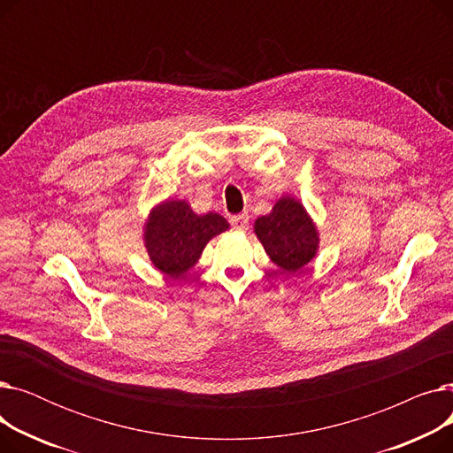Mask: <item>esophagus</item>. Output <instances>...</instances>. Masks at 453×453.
Here are the masks:
<instances>
[{"instance_id": "obj_1", "label": "esophagus", "mask_w": 453, "mask_h": 453, "mask_svg": "<svg viewBox=\"0 0 453 453\" xmlns=\"http://www.w3.org/2000/svg\"><path fill=\"white\" fill-rule=\"evenodd\" d=\"M229 224H231V227L233 229H246L248 227V224H250V217L246 212H242V214H234V217H231L229 219Z\"/></svg>"}]
</instances>
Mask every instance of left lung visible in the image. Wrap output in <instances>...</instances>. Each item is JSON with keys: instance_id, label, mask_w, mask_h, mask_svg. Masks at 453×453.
Instances as JSON below:
<instances>
[{"instance_id": "obj_1", "label": "left lung", "mask_w": 453, "mask_h": 453, "mask_svg": "<svg viewBox=\"0 0 453 453\" xmlns=\"http://www.w3.org/2000/svg\"><path fill=\"white\" fill-rule=\"evenodd\" d=\"M253 229L270 258L284 272H297L316 257V226L296 198H280L270 214L255 220Z\"/></svg>"}]
</instances>
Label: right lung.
<instances>
[{
    "instance_id": "right-lung-1",
    "label": "right lung",
    "mask_w": 453,
    "mask_h": 453,
    "mask_svg": "<svg viewBox=\"0 0 453 453\" xmlns=\"http://www.w3.org/2000/svg\"><path fill=\"white\" fill-rule=\"evenodd\" d=\"M229 227L219 212L198 217L183 200L157 205L145 226V246L152 265L169 277H181L193 268L212 236Z\"/></svg>"
}]
</instances>
